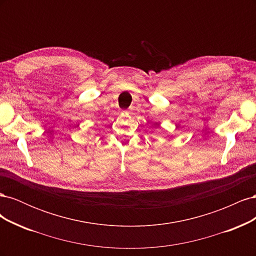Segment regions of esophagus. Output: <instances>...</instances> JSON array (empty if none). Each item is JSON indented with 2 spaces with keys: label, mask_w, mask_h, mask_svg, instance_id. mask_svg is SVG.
I'll list each match as a JSON object with an SVG mask.
<instances>
[{
  "label": "esophagus",
  "mask_w": 256,
  "mask_h": 256,
  "mask_svg": "<svg viewBox=\"0 0 256 256\" xmlns=\"http://www.w3.org/2000/svg\"><path fill=\"white\" fill-rule=\"evenodd\" d=\"M125 113H127V112H125Z\"/></svg>",
  "instance_id": "34e87169"
}]
</instances>
